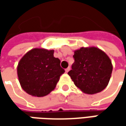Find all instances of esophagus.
<instances>
[{
	"label": "esophagus",
	"instance_id": "1",
	"mask_svg": "<svg viewBox=\"0 0 126 126\" xmlns=\"http://www.w3.org/2000/svg\"><path fill=\"white\" fill-rule=\"evenodd\" d=\"M70 67H69H69H68V68H67V69H65V71L66 72V73H68V72H69V71L70 70Z\"/></svg>",
	"mask_w": 126,
	"mask_h": 126
}]
</instances>
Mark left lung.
<instances>
[{"mask_svg":"<svg viewBox=\"0 0 126 126\" xmlns=\"http://www.w3.org/2000/svg\"><path fill=\"white\" fill-rule=\"evenodd\" d=\"M74 63L68 72L75 85L85 94L102 91L109 83L113 66L104 51L96 47H82L74 51Z\"/></svg>","mask_w":126,"mask_h":126,"instance_id":"left-lung-1","label":"left lung"}]
</instances>
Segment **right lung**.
I'll return each instance as SVG.
<instances>
[{"label":"right lung","instance_id":"right-lung-1","mask_svg":"<svg viewBox=\"0 0 126 126\" xmlns=\"http://www.w3.org/2000/svg\"><path fill=\"white\" fill-rule=\"evenodd\" d=\"M65 72L53 50L33 48L19 60L17 76L21 87L34 97H44L55 88L60 76Z\"/></svg>","mask_w":126,"mask_h":126}]
</instances>
